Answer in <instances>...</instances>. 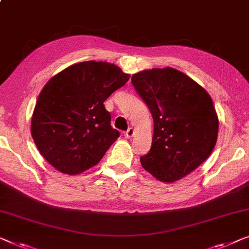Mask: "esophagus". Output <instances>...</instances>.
I'll return each instance as SVG.
<instances>
[{"instance_id":"esophagus-1","label":"esophagus","mask_w":249,"mask_h":249,"mask_svg":"<svg viewBox=\"0 0 249 249\" xmlns=\"http://www.w3.org/2000/svg\"><path fill=\"white\" fill-rule=\"evenodd\" d=\"M133 135H135V129H133V128H129L128 130L124 132V137H125V138H127V139L132 138Z\"/></svg>"}]
</instances>
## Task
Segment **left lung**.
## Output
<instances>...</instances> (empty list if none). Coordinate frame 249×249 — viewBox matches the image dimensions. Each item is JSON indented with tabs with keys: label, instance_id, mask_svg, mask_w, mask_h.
Wrapping results in <instances>:
<instances>
[{
	"label": "left lung",
	"instance_id": "1",
	"mask_svg": "<svg viewBox=\"0 0 249 249\" xmlns=\"http://www.w3.org/2000/svg\"><path fill=\"white\" fill-rule=\"evenodd\" d=\"M131 82L154 119L151 148L140 157L142 166L160 182L185 178L210 156L217 142L219 119L211 96L173 67L142 71Z\"/></svg>",
	"mask_w": 249,
	"mask_h": 249
}]
</instances>
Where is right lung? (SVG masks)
I'll return each instance as SVG.
<instances>
[{
	"instance_id": "right-lung-1",
	"label": "right lung",
	"mask_w": 249,
	"mask_h": 249,
	"mask_svg": "<svg viewBox=\"0 0 249 249\" xmlns=\"http://www.w3.org/2000/svg\"><path fill=\"white\" fill-rule=\"evenodd\" d=\"M117 65L82 62L46 83L31 118V136L58 172L77 175L95 166L120 133L103 102L129 81Z\"/></svg>"
}]
</instances>
